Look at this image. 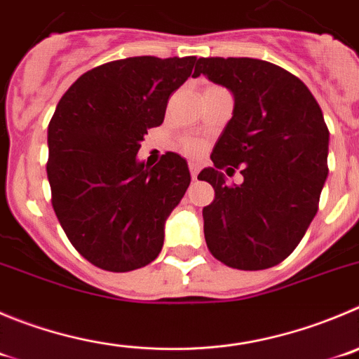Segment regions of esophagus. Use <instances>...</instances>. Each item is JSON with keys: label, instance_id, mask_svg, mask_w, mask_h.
<instances>
[{"label": "esophagus", "instance_id": "1", "mask_svg": "<svg viewBox=\"0 0 359 359\" xmlns=\"http://www.w3.org/2000/svg\"><path fill=\"white\" fill-rule=\"evenodd\" d=\"M189 172H191V179L193 180L198 179V173H200L198 163H189Z\"/></svg>", "mask_w": 359, "mask_h": 359}]
</instances>
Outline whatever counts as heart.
Wrapping results in <instances>:
<instances>
[{"instance_id":"heart-1","label":"heart","mask_w":359,"mask_h":359,"mask_svg":"<svg viewBox=\"0 0 359 359\" xmlns=\"http://www.w3.org/2000/svg\"><path fill=\"white\" fill-rule=\"evenodd\" d=\"M184 150L189 154H198L200 150H202V143L195 142V140H187V142L184 143Z\"/></svg>"}]
</instances>
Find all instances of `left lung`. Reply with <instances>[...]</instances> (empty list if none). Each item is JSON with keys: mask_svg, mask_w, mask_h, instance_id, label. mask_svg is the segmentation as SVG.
Masks as SVG:
<instances>
[{"mask_svg": "<svg viewBox=\"0 0 359 359\" xmlns=\"http://www.w3.org/2000/svg\"><path fill=\"white\" fill-rule=\"evenodd\" d=\"M200 74L233 95L214 166L198 175L214 187L203 207L207 246L233 269H267L292 253L319 209L330 147L323 109L299 78L264 60L200 58ZM232 165L241 166L239 187L219 172Z\"/></svg>", "mask_w": 359, "mask_h": 359, "instance_id": "1", "label": "left lung"}]
</instances>
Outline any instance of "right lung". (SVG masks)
<instances>
[{"mask_svg":"<svg viewBox=\"0 0 359 359\" xmlns=\"http://www.w3.org/2000/svg\"><path fill=\"white\" fill-rule=\"evenodd\" d=\"M195 62L134 56L104 63L56 106L48 127L53 207L72 246L100 269L126 273L159 255L166 219L191 175L179 154L149 166L138 150Z\"/></svg>","mask_w":359,"mask_h":359,"instance_id":"obj_1","label":"right lung"}]
</instances>
